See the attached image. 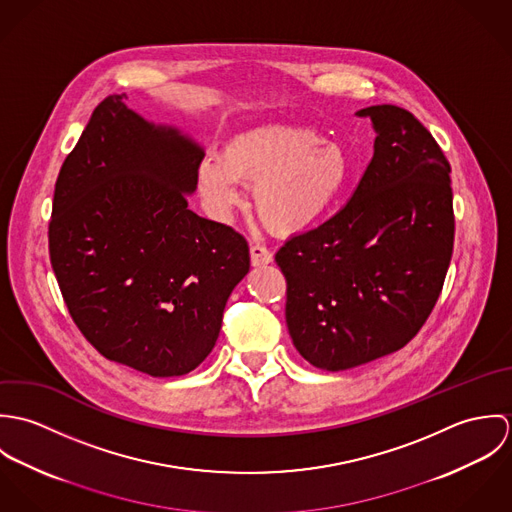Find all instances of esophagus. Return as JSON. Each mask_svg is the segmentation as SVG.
<instances>
[{
    "mask_svg": "<svg viewBox=\"0 0 512 512\" xmlns=\"http://www.w3.org/2000/svg\"><path fill=\"white\" fill-rule=\"evenodd\" d=\"M250 260H252V266H266V264H272L274 260V254L264 246V244H250Z\"/></svg>",
    "mask_w": 512,
    "mask_h": 512,
    "instance_id": "1",
    "label": "esophagus"
}]
</instances>
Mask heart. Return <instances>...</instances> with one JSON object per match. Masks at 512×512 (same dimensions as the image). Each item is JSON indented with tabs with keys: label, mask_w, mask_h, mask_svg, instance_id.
<instances>
[{
	"label": "heart",
	"mask_w": 512,
	"mask_h": 512,
	"mask_svg": "<svg viewBox=\"0 0 512 512\" xmlns=\"http://www.w3.org/2000/svg\"><path fill=\"white\" fill-rule=\"evenodd\" d=\"M199 189L211 211L226 215L252 187L258 219L274 234H295L321 219L349 177V159L319 132L293 124H264L230 138L219 159L199 163Z\"/></svg>",
	"instance_id": "obj_1"
}]
</instances>
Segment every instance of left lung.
<instances>
[{
	"mask_svg": "<svg viewBox=\"0 0 512 512\" xmlns=\"http://www.w3.org/2000/svg\"><path fill=\"white\" fill-rule=\"evenodd\" d=\"M374 155L349 203L292 236L286 276L295 349L323 370H347L408 345L430 317L453 252L451 167L420 120L368 106Z\"/></svg>",
	"mask_w": 512,
	"mask_h": 512,
	"instance_id": "1",
	"label": "left lung"
}]
</instances>
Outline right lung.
I'll use <instances>...</instances> for the list:
<instances>
[{
    "instance_id": "obj_1",
    "label": "right lung",
    "mask_w": 512,
    "mask_h": 512,
    "mask_svg": "<svg viewBox=\"0 0 512 512\" xmlns=\"http://www.w3.org/2000/svg\"><path fill=\"white\" fill-rule=\"evenodd\" d=\"M104 98L55 185L49 254L86 341L108 361L181 376L219 339L228 295L250 270L234 228L195 215L205 153Z\"/></svg>"
}]
</instances>
